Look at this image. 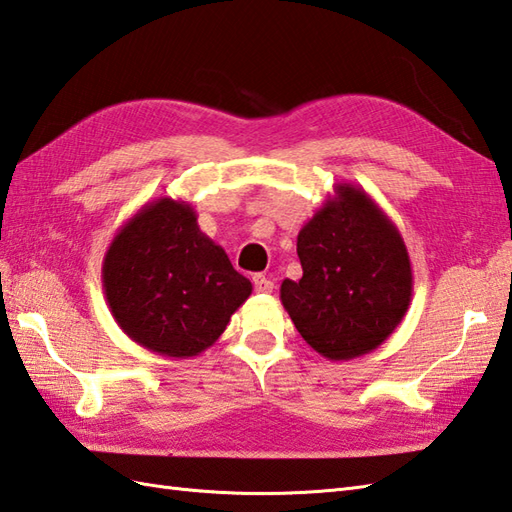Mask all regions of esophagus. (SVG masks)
<instances>
[{
    "instance_id": "1",
    "label": "esophagus",
    "mask_w": 512,
    "mask_h": 512,
    "mask_svg": "<svg viewBox=\"0 0 512 512\" xmlns=\"http://www.w3.org/2000/svg\"><path fill=\"white\" fill-rule=\"evenodd\" d=\"M253 285H255V292H261V294H270L275 290V283H272L266 275H253Z\"/></svg>"
}]
</instances>
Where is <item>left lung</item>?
Segmentation results:
<instances>
[{"label":"left lung","mask_w":512,"mask_h":512,"mask_svg":"<svg viewBox=\"0 0 512 512\" xmlns=\"http://www.w3.org/2000/svg\"><path fill=\"white\" fill-rule=\"evenodd\" d=\"M303 277L281 283V303L323 358L347 362L375 351L412 299L403 237L362 187L336 183L296 237Z\"/></svg>","instance_id":"8db88e82"}]
</instances>
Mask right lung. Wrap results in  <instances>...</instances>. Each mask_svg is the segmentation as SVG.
<instances>
[{
    "mask_svg": "<svg viewBox=\"0 0 512 512\" xmlns=\"http://www.w3.org/2000/svg\"><path fill=\"white\" fill-rule=\"evenodd\" d=\"M115 323L165 358H194L227 329L253 285L198 227L194 207L161 196L117 231L102 261Z\"/></svg>",
    "mask_w": 512,
    "mask_h": 512,
    "instance_id": "1",
    "label": "right lung"
}]
</instances>
